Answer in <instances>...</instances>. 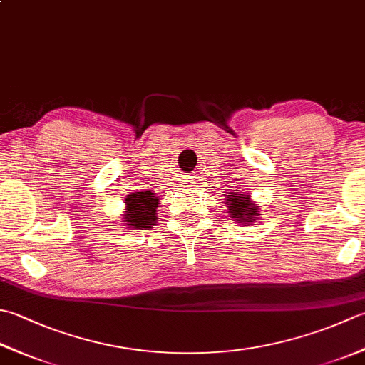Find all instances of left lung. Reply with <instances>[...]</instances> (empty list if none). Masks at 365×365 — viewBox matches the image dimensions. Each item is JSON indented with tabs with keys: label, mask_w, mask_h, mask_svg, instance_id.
I'll use <instances>...</instances> for the list:
<instances>
[{
	"label": "left lung",
	"mask_w": 365,
	"mask_h": 365,
	"mask_svg": "<svg viewBox=\"0 0 365 365\" xmlns=\"http://www.w3.org/2000/svg\"><path fill=\"white\" fill-rule=\"evenodd\" d=\"M225 201L227 204V210H230L231 217L245 226L248 225V221L256 220V217L261 215L258 209L252 205L248 195H239V191H234L230 192V197L225 199Z\"/></svg>",
	"instance_id": "1"
}]
</instances>
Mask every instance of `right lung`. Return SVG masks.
Wrapping results in <instances>:
<instances>
[{
	"label": "right lung",
	"instance_id": "right-lung-1",
	"mask_svg": "<svg viewBox=\"0 0 365 365\" xmlns=\"http://www.w3.org/2000/svg\"><path fill=\"white\" fill-rule=\"evenodd\" d=\"M125 201V226L134 227V230H142V227H152L155 225L158 199H156L153 192H131V195L126 196Z\"/></svg>",
	"mask_w": 365,
	"mask_h": 365
}]
</instances>
